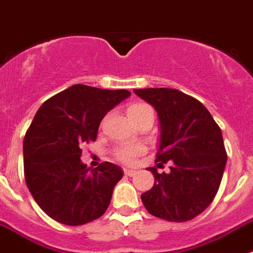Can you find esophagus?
Returning <instances> with one entry per match:
<instances>
[{
    "label": "esophagus",
    "instance_id": "obj_1",
    "mask_svg": "<svg viewBox=\"0 0 253 253\" xmlns=\"http://www.w3.org/2000/svg\"><path fill=\"white\" fill-rule=\"evenodd\" d=\"M123 172H125V175H127V176H133L136 171H135V169H123Z\"/></svg>",
    "mask_w": 253,
    "mask_h": 253
}]
</instances>
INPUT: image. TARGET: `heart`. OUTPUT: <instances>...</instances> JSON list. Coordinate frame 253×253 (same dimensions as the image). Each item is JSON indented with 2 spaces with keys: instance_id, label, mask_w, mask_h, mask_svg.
<instances>
[{
  "instance_id": "obj_1",
  "label": "heart",
  "mask_w": 253,
  "mask_h": 253,
  "mask_svg": "<svg viewBox=\"0 0 253 253\" xmlns=\"http://www.w3.org/2000/svg\"><path fill=\"white\" fill-rule=\"evenodd\" d=\"M149 110H152L149 105L143 103H135L127 108V116L133 118V117L149 112ZM144 150H145V146L143 144H128V145H122L117 148L116 157L125 163H132L139 154L144 153Z\"/></svg>"
}]
</instances>
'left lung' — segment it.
I'll list each match as a JSON object with an SVG mask.
<instances>
[{
  "instance_id": "8db88e82",
  "label": "left lung",
  "mask_w": 253,
  "mask_h": 253,
  "mask_svg": "<svg viewBox=\"0 0 253 253\" xmlns=\"http://www.w3.org/2000/svg\"><path fill=\"white\" fill-rule=\"evenodd\" d=\"M133 92L157 110L159 146L157 167L171 163L169 172L149 167L154 185L141 194L146 211L167 221H189L215 198L225 165L222 133L207 108L175 88H141Z\"/></svg>"
}]
</instances>
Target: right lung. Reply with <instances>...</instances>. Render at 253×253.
<instances>
[{"label":"right lung","instance_id":"1","mask_svg":"<svg viewBox=\"0 0 253 253\" xmlns=\"http://www.w3.org/2000/svg\"><path fill=\"white\" fill-rule=\"evenodd\" d=\"M127 90L74 84L44 101L23 143L25 182L46 215L77 226L104 215L121 167L104 162L95 169L81 161V146L96 140L109 110L130 96Z\"/></svg>","mask_w":253,"mask_h":253}]
</instances>
